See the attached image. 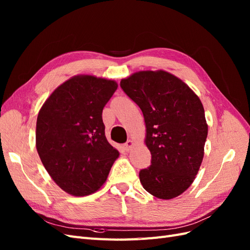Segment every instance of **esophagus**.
I'll return each mask as SVG.
<instances>
[{"instance_id":"esophagus-1","label":"esophagus","mask_w":250,"mask_h":250,"mask_svg":"<svg viewBox=\"0 0 250 250\" xmlns=\"http://www.w3.org/2000/svg\"><path fill=\"white\" fill-rule=\"evenodd\" d=\"M132 146H133V142L132 141H127L124 145H123V148H124V150L125 151H129L131 148H132Z\"/></svg>"}]
</instances>
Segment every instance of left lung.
Returning <instances> with one entry per match:
<instances>
[{
	"label": "left lung",
	"mask_w": 250,
	"mask_h": 250,
	"mask_svg": "<svg viewBox=\"0 0 250 250\" xmlns=\"http://www.w3.org/2000/svg\"><path fill=\"white\" fill-rule=\"evenodd\" d=\"M120 86L145 119L151 165L139 173L143 188L161 199L177 197L192 185L203 158L208 125L200 99L165 71L135 73Z\"/></svg>",
	"instance_id": "1"
}]
</instances>
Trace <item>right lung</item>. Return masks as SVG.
Masks as SVG:
<instances>
[{
	"label": "right lung",
	"mask_w": 250,
	"mask_h": 250,
	"mask_svg": "<svg viewBox=\"0 0 250 250\" xmlns=\"http://www.w3.org/2000/svg\"><path fill=\"white\" fill-rule=\"evenodd\" d=\"M117 82L88 75L58 86L44 102L36 122V149L44 168L74 196L96 192L119 156L105 137L102 110Z\"/></svg>",
	"instance_id": "right-lung-1"
}]
</instances>
